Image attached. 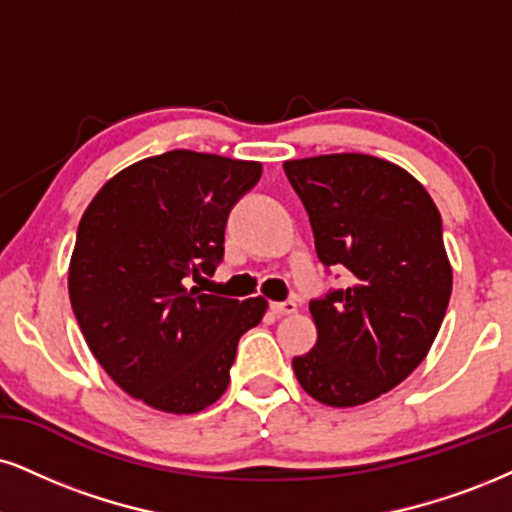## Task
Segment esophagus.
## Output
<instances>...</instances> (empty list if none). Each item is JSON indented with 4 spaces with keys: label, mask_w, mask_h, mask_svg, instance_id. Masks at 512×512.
Listing matches in <instances>:
<instances>
[{
    "label": "esophagus",
    "mask_w": 512,
    "mask_h": 512,
    "mask_svg": "<svg viewBox=\"0 0 512 512\" xmlns=\"http://www.w3.org/2000/svg\"><path fill=\"white\" fill-rule=\"evenodd\" d=\"M270 308H273L275 315H292L296 313V301L287 299V301H280V304H273Z\"/></svg>",
    "instance_id": "obj_1"
}]
</instances>
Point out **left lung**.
Segmentation results:
<instances>
[{"mask_svg":"<svg viewBox=\"0 0 512 512\" xmlns=\"http://www.w3.org/2000/svg\"><path fill=\"white\" fill-rule=\"evenodd\" d=\"M285 173L320 263L351 273L311 301L318 342L294 375L325 406H361L406 380L437 337L453 282L441 216L413 175L368 154L287 161Z\"/></svg>","mask_w":512,"mask_h":512,"instance_id":"8db88e82","label":"left lung"}]
</instances>
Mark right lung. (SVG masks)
Segmentation results:
<instances>
[{
	"label": "right lung",
	"instance_id": "obj_1",
	"mask_svg": "<svg viewBox=\"0 0 512 512\" xmlns=\"http://www.w3.org/2000/svg\"><path fill=\"white\" fill-rule=\"evenodd\" d=\"M261 163L175 149L132 163L82 213L68 294L85 342L109 377L163 413H199L230 382L239 337L266 299L189 287L225 254L232 206Z\"/></svg>",
	"mask_w": 512,
	"mask_h": 512
}]
</instances>
